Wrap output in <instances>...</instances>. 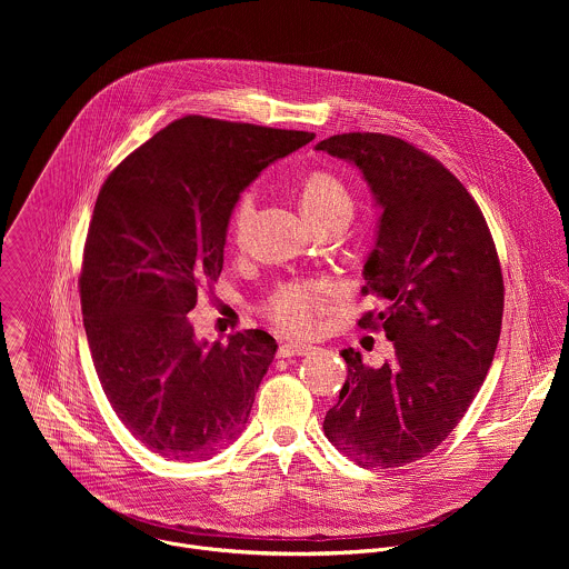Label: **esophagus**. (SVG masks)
I'll use <instances>...</instances> for the list:
<instances>
[{
  "label": "esophagus",
  "instance_id": "obj_1",
  "mask_svg": "<svg viewBox=\"0 0 569 569\" xmlns=\"http://www.w3.org/2000/svg\"><path fill=\"white\" fill-rule=\"evenodd\" d=\"M313 350V346H309V343H302V341H287V343H282L280 348H278V355L280 357H305V355H309Z\"/></svg>",
  "mask_w": 569,
  "mask_h": 569
}]
</instances>
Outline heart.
Instances as JSON below:
<instances>
[{"instance_id":"1","label":"heart","mask_w":569,"mask_h":569,"mask_svg":"<svg viewBox=\"0 0 569 569\" xmlns=\"http://www.w3.org/2000/svg\"><path fill=\"white\" fill-rule=\"evenodd\" d=\"M258 192L253 186L241 192L234 214L232 230L241 237L256 210ZM302 210L307 219H320L330 214L352 217L355 199L348 186L332 172H313L302 188ZM332 289L328 282H289L282 284L269 300L267 311L276 325L289 330H309L325 311L326 302Z\"/></svg>"}]
</instances>
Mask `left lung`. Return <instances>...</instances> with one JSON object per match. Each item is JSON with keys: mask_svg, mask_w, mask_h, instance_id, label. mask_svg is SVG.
Masks as SVG:
<instances>
[{"mask_svg": "<svg viewBox=\"0 0 569 569\" xmlns=\"http://www.w3.org/2000/svg\"><path fill=\"white\" fill-rule=\"evenodd\" d=\"M352 163L381 210L366 287L395 357L381 368L346 348L348 377L326 411V438L363 469L403 467L431 453L480 392L501 330L503 280L487 221L467 188L431 156L383 133L316 144Z\"/></svg>", "mask_w": 569, "mask_h": 569, "instance_id": "1", "label": "left lung"}]
</instances>
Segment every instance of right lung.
I'll return each instance as SVG.
<instances>
[{"mask_svg": "<svg viewBox=\"0 0 569 569\" xmlns=\"http://www.w3.org/2000/svg\"><path fill=\"white\" fill-rule=\"evenodd\" d=\"M313 138L188 116L120 162L98 192L79 280L84 332L113 411L162 458H210L247 425L276 339L249 328L208 343L188 313L221 276L241 192Z\"/></svg>", "mask_w": 569, "mask_h": 569, "instance_id": "1", "label": "right lung"}]
</instances>
